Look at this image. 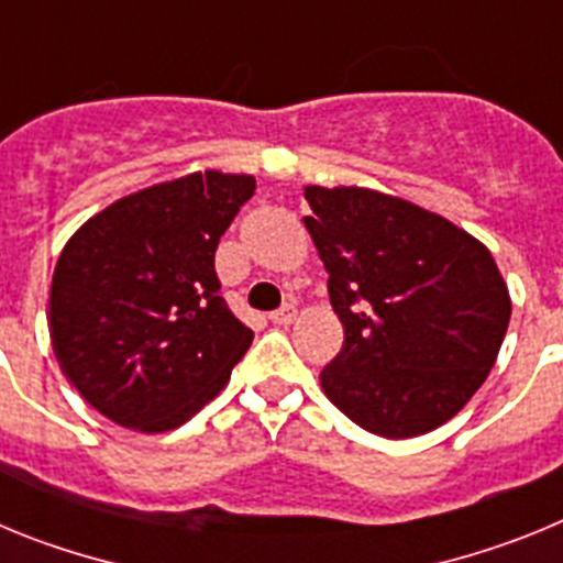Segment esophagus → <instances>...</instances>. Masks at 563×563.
I'll return each instance as SVG.
<instances>
[{
  "label": "esophagus",
  "mask_w": 563,
  "mask_h": 563,
  "mask_svg": "<svg viewBox=\"0 0 563 563\" xmlns=\"http://www.w3.org/2000/svg\"><path fill=\"white\" fill-rule=\"evenodd\" d=\"M271 321H273V324H278V327L292 324V321H296V307L285 305V307H282V310L271 312Z\"/></svg>",
  "instance_id": "obj_1"
}]
</instances>
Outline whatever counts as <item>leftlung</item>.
<instances>
[{
	"label": "left lung",
	"mask_w": 563,
	"mask_h": 563,
	"mask_svg": "<svg viewBox=\"0 0 563 563\" xmlns=\"http://www.w3.org/2000/svg\"><path fill=\"white\" fill-rule=\"evenodd\" d=\"M305 217L343 324L321 389L389 440L434 431L476 395L510 324L494 256L440 213L372 188L307 186Z\"/></svg>",
	"instance_id": "8db88e82"
}]
</instances>
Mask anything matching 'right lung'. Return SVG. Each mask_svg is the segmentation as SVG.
Wrapping results in <instances>:
<instances>
[{"label":"right lung","mask_w":563,"mask_h":563,"mask_svg":"<svg viewBox=\"0 0 563 563\" xmlns=\"http://www.w3.org/2000/svg\"><path fill=\"white\" fill-rule=\"evenodd\" d=\"M253 191L251 174L194 172L112 202L64 245L53 352L78 395L123 429L161 434L191 420L251 346L213 253Z\"/></svg>","instance_id":"obj_1"}]
</instances>
